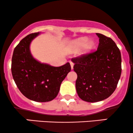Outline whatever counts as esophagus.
<instances>
[{
	"instance_id": "34e87169",
	"label": "esophagus",
	"mask_w": 133,
	"mask_h": 133,
	"mask_svg": "<svg viewBox=\"0 0 133 133\" xmlns=\"http://www.w3.org/2000/svg\"><path fill=\"white\" fill-rule=\"evenodd\" d=\"M70 64H71V69H73V66H74V63H73L72 61H70Z\"/></svg>"
}]
</instances>
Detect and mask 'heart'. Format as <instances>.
Masks as SVG:
<instances>
[{"label": "heart", "instance_id": "b5f03b06", "mask_svg": "<svg viewBox=\"0 0 133 133\" xmlns=\"http://www.w3.org/2000/svg\"><path fill=\"white\" fill-rule=\"evenodd\" d=\"M87 41L88 38L86 37H82L72 41L69 45V49L72 51H76L82 47V53L86 54L89 52L94 47V42L92 41H89L88 42Z\"/></svg>", "mask_w": 133, "mask_h": 133}]
</instances>
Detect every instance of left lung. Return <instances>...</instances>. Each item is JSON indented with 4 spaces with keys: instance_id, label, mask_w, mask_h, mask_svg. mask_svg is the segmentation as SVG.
<instances>
[{
    "instance_id": "8db88e82",
    "label": "left lung",
    "mask_w": 133,
    "mask_h": 133,
    "mask_svg": "<svg viewBox=\"0 0 133 133\" xmlns=\"http://www.w3.org/2000/svg\"><path fill=\"white\" fill-rule=\"evenodd\" d=\"M97 50L72 58L77 73L76 88L79 97L89 103L103 101L116 88L121 74L119 49L110 37L96 33Z\"/></svg>"
}]
</instances>
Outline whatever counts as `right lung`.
<instances>
[{
    "mask_svg": "<svg viewBox=\"0 0 133 133\" xmlns=\"http://www.w3.org/2000/svg\"><path fill=\"white\" fill-rule=\"evenodd\" d=\"M39 34H30L15 47L11 71L14 80L23 95L36 102H48L57 96L61 84L71 71V67L69 62L53 67L34 59L29 45Z\"/></svg>",
    "mask_w": 133,
    "mask_h": 133,
    "instance_id": "1",
    "label": "right lung"
}]
</instances>
